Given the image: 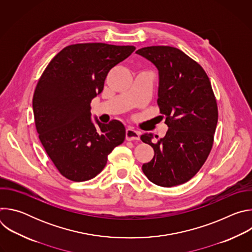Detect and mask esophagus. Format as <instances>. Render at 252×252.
I'll use <instances>...</instances> for the list:
<instances>
[{
    "mask_svg": "<svg viewBox=\"0 0 252 252\" xmlns=\"http://www.w3.org/2000/svg\"><path fill=\"white\" fill-rule=\"evenodd\" d=\"M126 138L127 140H138L139 139V131L131 127H127L126 130Z\"/></svg>",
    "mask_w": 252,
    "mask_h": 252,
    "instance_id": "1",
    "label": "esophagus"
}]
</instances>
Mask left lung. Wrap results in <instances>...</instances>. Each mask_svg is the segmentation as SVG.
I'll return each mask as SVG.
<instances>
[{"label": "left lung", "instance_id": "left-lung-1", "mask_svg": "<svg viewBox=\"0 0 252 252\" xmlns=\"http://www.w3.org/2000/svg\"><path fill=\"white\" fill-rule=\"evenodd\" d=\"M135 53L158 70V103L168 127L162 138L152 132L140 135L155 151L142 171L159 187L183 185L200 169L212 148L219 113L210 81L196 62L176 48L154 46Z\"/></svg>", "mask_w": 252, "mask_h": 252}]
</instances>
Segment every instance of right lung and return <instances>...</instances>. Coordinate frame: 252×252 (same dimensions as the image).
I'll use <instances>...</instances> for the list:
<instances>
[{
	"label": "right lung",
	"mask_w": 252,
	"mask_h": 252,
	"mask_svg": "<svg viewBox=\"0 0 252 252\" xmlns=\"http://www.w3.org/2000/svg\"><path fill=\"white\" fill-rule=\"evenodd\" d=\"M134 50L102 43L67 46L50 62L35 87V128L58 170L70 181L96 176L107 156L125 140L126 127L120 121L93 122L91 101L102 92L111 68Z\"/></svg>",
	"instance_id": "right-lung-1"
}]
</instances>
